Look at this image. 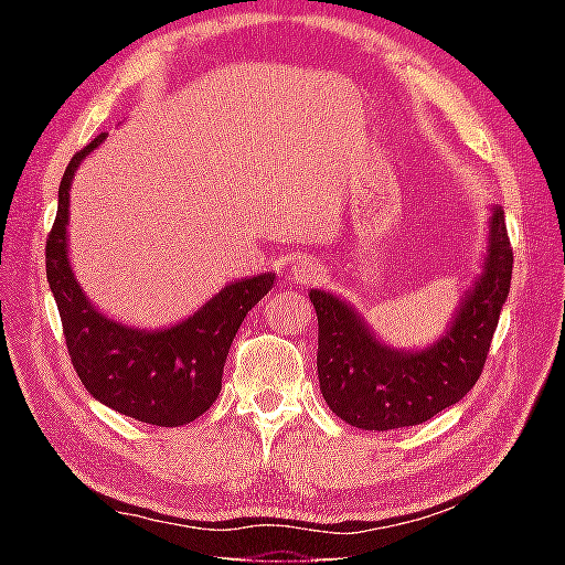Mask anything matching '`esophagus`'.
<instances>
[{
	"mask_svg": "<svg viewBox=\"0 0 565 565\" xmlns=\"http://www.w3.org/2000/svg\"><path fill=\"white\" fill-rule=\"evenodd\" d=\"M319 271H321L319 264L306 262V259H299V262H296V264L291 266L294 279H299V281H313V279H319Z\"/></svg>",
	"mask_w": 565,
	"mask_h": 565,
	"instance_id": "esophagus-1",
	"label": "esophagus"
}]
</instances>
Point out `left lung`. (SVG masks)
<instances>
[{
  "label": "left lung",
  "mask_w": 565,
  "mask_h": 565,
  "mask_svg": "<svg viewBox=\"0 0 565 565\" xmlns=\"http://www.w3.org/2000/svg\"><path fill=\"white\" fill-rule=\"evenodd\" d=\"M489 244L486 271L451 331L420 353L386 349L337 296L309 294L319 319V386L333 414L366 431H388L424 424L473 388L511 289L513 248L501 209L491 216Z\"/></svg>",
  "instance_id": "1"
}]
</instances>
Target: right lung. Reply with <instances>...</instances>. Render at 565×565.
I'll list each match as a JSON object with an SVG mask.
<instances>
[{"mask_svg":"<svg viewBox=\"0 0 565 565\" xmlns=\"http://www.w3.org/2000/svg\"><path fill=\"white\" fill-rule=\"evenodd\" d=\"M99 134L76 151L60 184V206L46 236V281L60 306L72 366L94 398L151 426H184L209 411L218 391L226 353L248 311L274 286V274L228 284L204 309L167 331L124 329L94 309L66 262L70 186L79 161L97 149Z\"/></svg>","mask_w":565,"mask_h":565,"instance_id":"obj_1","label":"right lung"}]
</instances>
